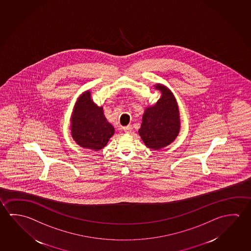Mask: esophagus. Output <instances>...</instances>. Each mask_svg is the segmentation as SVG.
I'll return each instance as SVG.
<instances>
[{
	"label": "esophagus",
	"mask_w": 251,
	"mask_h": 251,
	"mask_svg": "<svg viewBox=\"0 0 251 251\" xmlns=\"http://www.w3.org/2000/svg\"><path fill=\"white\" fill-rule=\"evenodd\" d=\"M132 127L130 125H127L126 127H124V131L126 133V134H129V133H131Z\"/></svg>",
	"instance_id": "obj_1"
}]
</instances>
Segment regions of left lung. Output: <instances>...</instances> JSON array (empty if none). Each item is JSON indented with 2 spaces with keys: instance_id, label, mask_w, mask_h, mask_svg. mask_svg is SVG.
I'll list each match as a JSON object with an SVG mask.
<instances>
[{
  "instance_id": "obj_1",
  "label": "left lung",
  "mask_w": 251,
  "mask_h": 251,
  "mask_svg": "<svg viewBox=\"0 0 251 251\" xmlns=\"http://www.w3.org/2000/svg\"><path fill=\"white\" fill-rule=\"evenodd\" d=\"M154 87L162 95L155 105L145 107L138 134L148 148L158 151L177 138L180 131V115L173 92L160 83Z\"/></svg>"
}]
</instances>
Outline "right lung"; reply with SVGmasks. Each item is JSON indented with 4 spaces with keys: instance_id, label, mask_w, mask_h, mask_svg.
<instances>
[{
    "instance_id": "right-lung-1",
    "label": "right lung",
    "mask_w": 251,
    "mask_h": 251,
    "mask_svg": "<svg viewBox=\"0 0 251 251\" xmlns=\"http://www.w3.org/2000/svg\"><path fill=\"white\" fill-rule=\"evenodd\" d=\"M70 129L76 144L93 151L104 148L115 134V127L106 119L103 107H98L91 99L89 90L85 91L75 102Z\"/></svg>"
}]
</instances>
